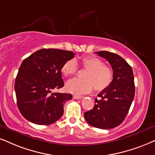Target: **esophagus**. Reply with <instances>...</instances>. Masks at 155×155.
Masks as SVG:
<instances>
[{
    "mask_svg": "<svg viewBox=\"0 0 155 155\" xmlns=\"http://www.w3.org/2000/svg\"><path fill=\"white\" fill-rule=\"evenodd\" d=\"M84 97H82V96H79V95H74L73 96V98L75 99H82Z\"/></svg>",
    "mask_w": 155,
    "mask_h": 155,
    "instance_id": "34e87169",
    "label": "esophagus"
}]
</instances>
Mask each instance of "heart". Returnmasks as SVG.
I'll return each instance as SVG.
<instances>
[{
  "label": "heart",
  "mask_w": 155,
  "mask_h": 155,
  "mask_svg": "<svg viewBox=\"0 0 155 155\" xmlns=\"http://www.w3.org/2000/svg\"><path fill=\"white\" fill-rule=\"evenodd\" d=\"M83 68L87 69L84 74V79H74L66 83V89L75 94L89 93L94 87L96 91H101L110 85L113 80L111 68L104 65V62L95 56H85L81 59ZM78 65L75 59L66 61L61 67V71L66 76H72L77 72Z\"/></svg>",
  "instance_id": "b5f03b06"
}]
</instances>
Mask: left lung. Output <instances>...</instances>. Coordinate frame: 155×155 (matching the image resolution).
Returning a JSON list of instances; mask_svg holds the SVG:
<instances>
[{
	"label": "left lung",
	"mask_w": 155,
	"mask_h": 155,
	"mask_svg": "<svg viewBox=\"0 0 155 155\" xmlns=\"http://www.w3.org/2000/svg\"><path fill=\"white\" fill-rule=\"evenodd\" d=\"M109 61L113 69V80L108 87L98 94L91 110L84 113L91 126L108 130L124 120L134 97L135 87L132 68L122 57L106 51L95 52Z\"/></svg>",
	"instance_id": "obj_1"
}]
</instances>
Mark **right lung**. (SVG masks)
<instances>
[{
  "label": "right lung",
  "instance_id": "1",
  "mask_svg": "<svg viewBox=\"0 0 155 155\" xmlns=\"http://www.w3.org/2000/svg\"><path fill=\"white\" fill-rule=\"evenodd\" d=\"M70 51L43 48L23 61L15 81L17 105L25 119L40 125L51 124L64 114L71 94L52 93L64 87L61 67L74 57Z\"/></svg>",
  "mask_w": 155,
  "mask_h": 155
}]
</instances>
